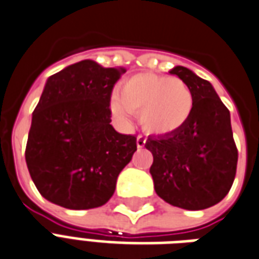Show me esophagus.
<instances>
[{
	"label": "esophagus",
	"instance_id": "1",
	"mask_svg": "<svg viewBox=\"0 0 259 259\" xmlns=\"http://www.w3.org/2000/svg\"><path fill=\"white\" fill-rule=\"evenodd\" d=\"M145 145H146V138L142 137V135H138V137H137V146H138V148H139V149L143 148Z\"/></svg>",
	"mask_w": 259,
	"mask_h": 259
}]
</instances>
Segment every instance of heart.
I'll list each match as a JSON object with an SVG mask.
<instances>
[{"instance_id":"obj_1","label":"heart","mask_w":259,"mask_h":259,"mask_svg":"<svg viewBox=\"0 0 259 259\" xmlns=\"http://www.w3.org/2000/svg\"><path fill=\"white\" fill-rule=\"evenodd\" d=\"M110 109L122 122H128L132 113L139 111V122L145 131L172 135L181 131L193 114L194 95L179 78L139 73L122 81L120 94H111Z\"/></svg>"}]
</instances>
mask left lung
Segmentation results:
<instances>
[{
    "mask_svg": "<svg viewBox=\"0 0 259 259\" xmlns=\"http://www.w3.org/2000/svg\"><path fill=\"white\" fill-rule=\"evenodd\" d=\"M169 73L190 87L194 110L181 131L148 138L154 190L179 208H208L229 193L236 177L239 153L229 110L208 81L193 71L177 66Z\"/></svg>",
    "mask_w": 259,
    "mask_h": 259,
    "instance_id": "1",
    "label": "left lung"
}]
</instances>
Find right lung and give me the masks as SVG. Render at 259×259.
I'll list each match as a JSON object with an SVG mask.
<instances>
[{
	"mask_svg": "<svg viewBox=\"0 0 259 259\" xmlns=\"http://www.w3.org/2000/svg\"><path fill=\"white\" fill-rule=\"evenodd\" d=\"M122 73L81 60L47 81L33 111L26 163L51 203L96 208L114 193L118 174L137 150V137L110 125V96Z\"/></svg>",
	"mask_w": 259,
	"mask_h": 259,
	"instance_id": "obj_1",
	"label": "right lung"
}]
</instances>
